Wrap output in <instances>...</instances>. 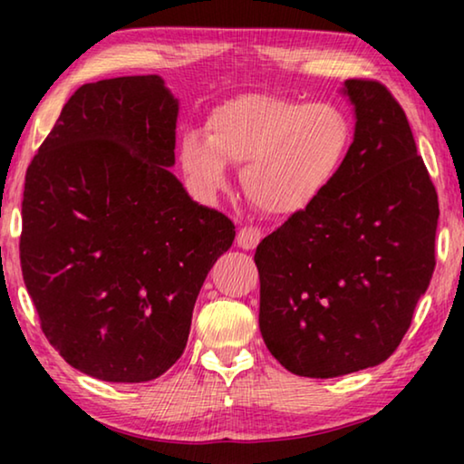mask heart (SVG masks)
Masks as SVG:
<instances>
[{
    "mask_svg": "<svg viewBox=\"0 0 464 464\" xmlns=\"http://www.w3.org/2000/svg\"><path fill=\"white\" fill-rule=\"evenodd\" d=\"M315 166L293 155L280 161L276 169H260L249 178V192L266 210H293L309 198L315 188Z\"/></svg>",
    "mask_w": 464,
    "mask_h": 464,
    "instance_id": "obj_1",
    "label": "heart"
}]
</instances>
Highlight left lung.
Returning a JSON list of instances; mask_svg holds the SVG:
<instances>
[{
    "label": "left lung",
    "instance_id": "obj_1",
    "mask_svg": "<svg viewBox=\"0 0 464 464\" xmlns=\"http://www.w3.org/2000/svg\"><path fill=\"white\" fill-rule=\"evenodd\" d=\"M176 121L160 75L85 83L26 171L22 276L46 340L93 379L145 382L174 366L235 239L169 171Z\"/></svg>",
    "mask_w": 464,
    "mask_h": 464
}]
</instances>
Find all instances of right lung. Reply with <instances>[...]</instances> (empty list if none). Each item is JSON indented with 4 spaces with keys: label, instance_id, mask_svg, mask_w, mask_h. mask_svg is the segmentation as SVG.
Wrapping results in <instances>:
<instances>
[{
    "label": "right lung",
    "instance_id": "right-lung-1",
    "mask_svg": "<svg viewBox=\"0 0 464 464\" xmlns=\"http://www.w3.org/2000/svg\"><path fill=\"white\" fill-rule=\"evenodd\" d=\"M389 124L376 140L356 127L327 184L256 249L260 332L293 374L334 379L384 362L430 285L436 188L399 106Z\"/></svg>",
    "mask_w": 464,
    "mask_h": 464
}]
</instances>
